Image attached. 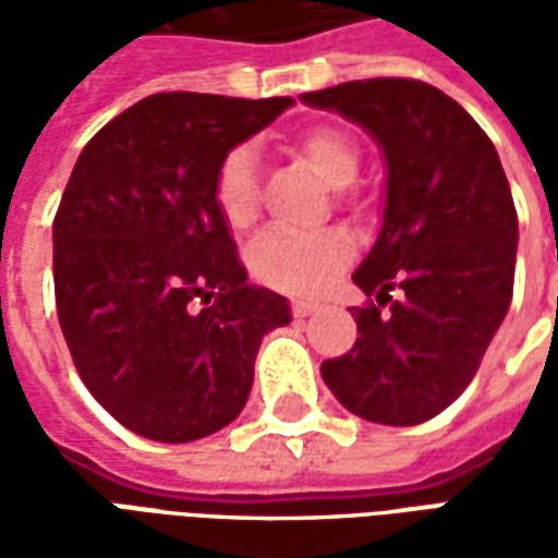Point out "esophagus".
Instances as JSON below:
<instances>
[{"label": "esophagus", "instance_id": "obj_1", "mask_svg": "<svg viewBox=\"0 0 558 558\" xmlns=\"http://www.w3.org/2000/svg\"><path fill=\"white\" fill-rule=\"evenodd\" d=\"M314 311H316L314 302H304V299H295V302H292V316H295V319H304V316H311Z\"/></svg>", "mask_w": 558, "mask_h": 558}]
</instances>
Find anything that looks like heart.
<instances>
[{"label":"heart","instance_id":"1","mask_svg":"<svg viewBox=\"0 0 558 558\" xmlns=\"http://www.w3.org/2000/svg\"><path fill=\"white\" fill-rule=\"evenodd\" d=\"M304 163L331 187H347L359 175V148L331 128H316L299 140ZM215 206L232 230L256 218V148L242 143L227 151L215 172ZM350 259V242L338 232L299 235L268 230L247 247V266L256 280L283 292H316Z\"/></svg>","mask_w":558,"mask_h":558}]
</instances>
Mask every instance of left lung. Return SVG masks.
<instances>
[{"mask_svg":"<svg viewBox=\"0 0 558 558\" xmlns=\"http://www.w3.org/2000/svg\"><path fill=\"white\" fill-rule=\"evenodd\" d=\"M302 101L364 128L383 148V227L355 268L386 315L352 307L359 338L323 362L331 395L364 421L410 427L448 410L502 326L517 263V211L478 122L421 80H352Z\"/></svg>","mask_w":558,"mask_h":558,"instance_id":"left-lung-1","label":"left lung"}]
</instances>
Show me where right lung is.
<instances>
[{"label":"right lung","instance_id":"1","mask_svg":"<svg viewBox=\"0 0 558 558\" xmlns=\"http://www.w3.org/2000/svg\"><path fill=\"white\" fill-rule=\"evenodd\" d=\"M292 98L148 95L95 134L53 220L59 326L92 398L155 442L218 433L247 403L290 302L251 287L215 206L227 151Z\"/></svg>","mask_w":558,"mask_h":558}]
</instances>
